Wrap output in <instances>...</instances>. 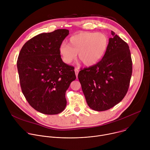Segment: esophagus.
Listing matches in <instances>:
<instances>
[{
    "instance_id": "obj_1",
    "label": "esophagus",
    "mask_w": 150,
    "mask_h": 150,
    "mask_svg": "<svg viewBox=\"0 0 150 150\" xmlns=\"http://www.w3.org/2000/svg\"><path fill=\"white\" fill-rule=\"evenodd\" d=\"M75 75L76 78L78 77V72H79V69L78 68H75Z\"/></svg>"
}]
</instances>
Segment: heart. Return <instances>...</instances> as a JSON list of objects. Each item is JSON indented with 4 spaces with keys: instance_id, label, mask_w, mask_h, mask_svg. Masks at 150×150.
Instances as JSON below:
<instances>
[{
    "instance_id": "heart-1",
    "label": "heart",
    "mask_w": 150,
    "mask_h": 150,
    "mask_svg": "<svg viewBox=\"0 0 150 150\" xmlns=\"http://www.w3.org/2000/svg\"><path fill=\"white\" fill-rule=\"evenodd\" d=\"M109 45V39L102 33H81L72 36L68 45L60 46L59 53L63 61L71 63L78 53L79 59L86 66H92L98 62L104 55Z\"/></svg>"
}]
</instances>
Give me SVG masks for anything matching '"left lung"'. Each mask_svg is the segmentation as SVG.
I'll use <instances>...</instances> for the list:
<instances>
[{
	"label": "left lung",
	"instance_id": "8db88e82",
	"mask_svg": "<svg viewBox=\"0 0 150 150\" xmlns=\"http://www.w3.org/2000/svg\"><path fill=\"white\" fill-rule=\"evenodd\" d=\"M112 35L102 59L81 70L78 76L88 106L98 112L109 110L122 100L132 76L129 46L113 31Z\"/></svg>",
	"mask_w": 150,
	"mask_h": 150
}]
</instances>
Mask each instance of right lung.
Instances as JSON below:
<instances>
[{
    "instance_id": "add662e5",
    "label": "right lung",
    "mask_w": 150,
    "mask_h": 150,
    "mask_svg": "<svg viewBox=\"0 0 150 150\" xmlns=\"http://www.w3.org/2000/svg\"><path fill=\"white\" fill-rule=\"evenodd\" d=\"M66 29L41 33L26 42L17 60L21 90L30 105L45 115L65 109V93L76 79L74 68L64 63L59 53Z\"/></svg>"
}]
</instances>
